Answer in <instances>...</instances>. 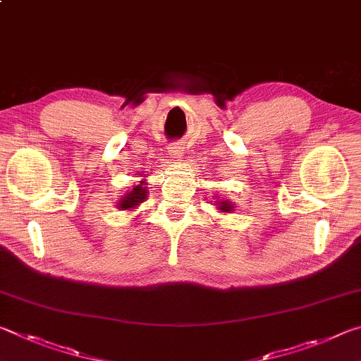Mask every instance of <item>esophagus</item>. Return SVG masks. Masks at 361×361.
Listing matches in <instances>:
<instances>
[{"label":"esophagus","mask_w":361,"mask_h":361,"mask_svg":"<svg viewBox=\"0 0 361 361\" xmlns=\"http://www.w3.org/2000/svg\"><path fill=\"white\" fill-rule=\"evenodd\" d=\"M183 152H185V146H181V145H172L169 148V156L175 159V161H181Z\"/></svg>","instance_id":"1"}]
</instances>
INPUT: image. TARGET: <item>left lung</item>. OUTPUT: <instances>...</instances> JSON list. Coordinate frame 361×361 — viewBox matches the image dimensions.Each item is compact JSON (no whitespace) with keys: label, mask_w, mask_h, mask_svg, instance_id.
<instances>
[{"label":"left lung","mask_w":361,"mask_h":361,"mask_svg":"<svg viewBox=\"0 0 361 361\" xmlns=\"http://www.w3.org/2000/svg\"><path fill=\"white\" fill-rule=\"evenodd\" d=\"M213 202H215V205H216V209L219 210V212H224V213H231V212H234V204L231 202L229 199H218V200H213Z\"/></svg>","instance_id":"obj_1"}]
</instances>
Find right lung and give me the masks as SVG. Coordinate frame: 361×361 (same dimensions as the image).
Here are the masks:
<instances>
[{
  "instance_id": "right-lung-1",
  "label": "right lung",
  "mask_w": 361,
  "mask_h": 361,
  "mask_svg": "<svg viewBox=\"0 0 361 361\" xmlns=\"http://www.w3.org/2000/svg\"><path fill=\"white\" fill-rule=\"evenodd\" d=\"M146 197H148V185H146L145 178H142L140 185L129 189V191L116 202V205H118L119 210H133L137 209L140 204H143Z\"/></svg>"
}]
</instances>
